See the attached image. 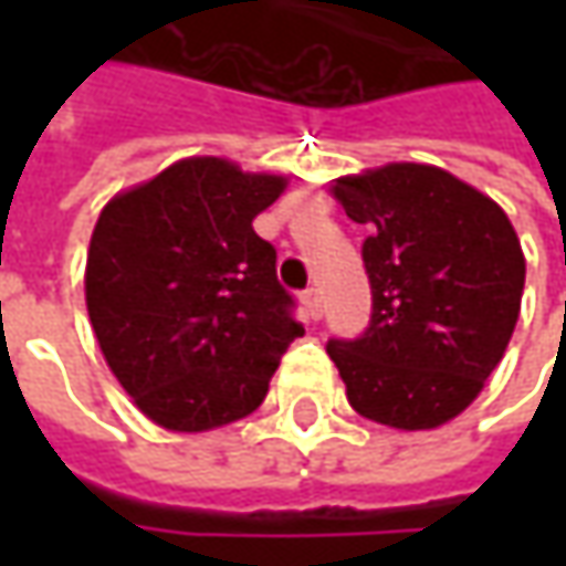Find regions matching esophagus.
Segmentation results:
<instances>
[{"mask_svg":"<svg viewBox=\"0 0 566 566\" xmlns=\"http://www.w3.org/2000/svg\"><path fill=\"white\" fill-rule=\"evenodd\" d=\"M302 305H305V315L312 317V321H317V317L324 315V295H321V290H317V286H308V290L302 293Z\"/></svg>","mask_w":566,"mask_h":566,"instance_id":"1","label":"esophagus"}]
</instances>
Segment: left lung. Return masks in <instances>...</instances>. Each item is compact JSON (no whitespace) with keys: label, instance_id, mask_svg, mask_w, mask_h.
<instances>
[{"label":"left lung","instance_id":"obj_1","mask_svg":"<svg viewBox=\"0 0 566 566\" xmlns=\"http://www.w3.org/2000/svg\"><path fill=\"white\" fill-rule=\"evenodd\" d=\"M368 229L371 321L327 339L353 409L419 431L460 416L511 343L526 261L501 207L438 166L390 164L334 182Z\"/></svg>","mask_w":566,"mask_h":566}]
</instances>
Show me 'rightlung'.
<instances>
[{"label":"right lung","mask_w":566,"mask_h":566,"mask_svg":"<svg viewBox=\"0 0 566 566\" xmlns=\"http://www.w3.org/2000/svg\"><path fill=\"white\" fill-rule=\"evenodd\" d=\"M286 179L191 157L103 207L87 251V315L147 419L207 431L254 412L305 327L251 220Z\"/></svg>","instance_id":"right-lung-1"}]
</instances>
